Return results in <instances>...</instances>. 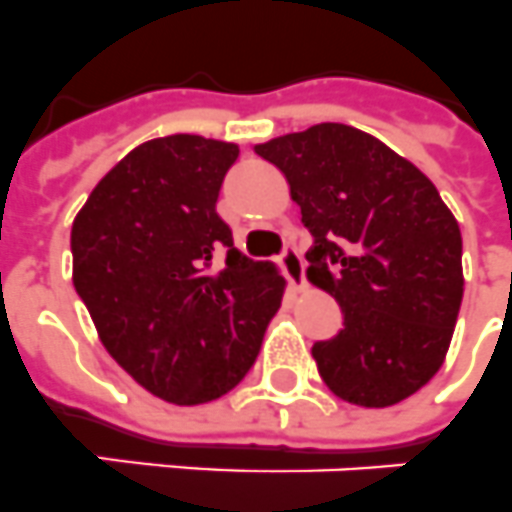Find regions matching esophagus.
<instances>
[{
  "label": "esophagus",
  "mask_w": 512,
  "mask_h": 512,
  "mask_svg": "<svg viewBox=\"0 0 512 512\" xmlns=\"http://www.w3.org/2000/svg\"><path fill=\"white\" fill-rule=\"evenodd\" d=\"M281 268H283V273H286V278H289L291 286H294V289H302L304 286V260L294 247H289L281 255Z\"/></svg>",
  "instance_id": "obj_1"
}]
</instances>
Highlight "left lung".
<instances>
[{
  "label": "left lung",
  "instance_id": "obj_1",
  "mask_svg": "<svg viewBox=\"0 0 512 512\" xmlns=\"http://www.w3.org/2000/svg\"><path fill=\"white\" fill-rule=\"evenodd\" d=\"M283 171L315 244L307 278L341 304L317 341L322 382L346 403L385 409L445 362L463 299L461 229L414 163L349 124L322 122L255 145Z\"/></svg>",
  "mask_w": 512,
  "mask_h": 512
}]
</instances>
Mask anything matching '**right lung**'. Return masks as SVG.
Returning <instances> with one entry per match:
<instances>
[{"mask_svg": "<svg viewBox=\"0 0 512 512\" xmlns=\"http://www.w3.org/2000/svg\"><path fill=\"white\" fill-rule=\"evenodd\" d=\"M239 145H137L72 223V283L114 362L174 406L216 401L255 364L286 281L252 263L216 213Z\"/></svg>", "mask_w": 512, "mask_h": 512, "instance_id": "right-lung-1", "label": "right lung"}]
</instances>
